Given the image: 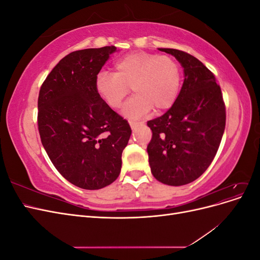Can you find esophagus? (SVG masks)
<instances>
[{
    "mask_svg": "<svg viewBox=\"0 0 260 260\" xmlns=\"http://www.w3.org/2000/svg\"><path fill=\"white\" fill-rule=\"evenodd\" d=\"M129 124H130L131 129H136V128L140 127V125H142L143 123L142 122H137V121H129Z\"/></svg>",
    "mask_w": 260,
    "mask_h": 260,
    "instance_id": "esophagus-1",
    "label": "esophagus"
}]
</instances>
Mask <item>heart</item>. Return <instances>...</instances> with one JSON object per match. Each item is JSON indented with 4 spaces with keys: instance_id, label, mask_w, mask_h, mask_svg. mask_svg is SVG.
I'll list each match as a JSON object with an SVG mask.
<instances>
[{
    "instance_id": "obj_1",
    "label": "heart",
    "mask_w": 260,
    "mask_h": 260,
    "mask_svg": "<svg viewBox=\"0 0 260 260\" xmlns=\"http://www.w3.org/2000/svg\"><path fill=\"white\" fill-rule=\"evenodd\" d=\"M95 91L113 109L119 108L130 89L136 93L122 109L128 118H140L154 108L167 111L178 98L181 70L178 62L167 55L144 51L124 55L114 64V73L96 75Z\"/></svg>"
}]
</instances>
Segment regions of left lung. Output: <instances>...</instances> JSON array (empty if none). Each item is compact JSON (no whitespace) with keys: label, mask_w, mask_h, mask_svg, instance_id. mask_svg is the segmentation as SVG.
<instances>
[{"label":"left lung","mask_w":260,"mask_h":260,"mask_svg":"<svg viewBox=\"0 0 260 260\" xmlns=\"http://www.w3.org/2000/svg\"><path fill=\"white\" fill-rule=\"evenodd\" d=\"M183 67L179 95L162 116L147 121L153 135L148 162L156 180L184 185L201 177L215 158L225 127V105L215 75L193 55L159 49Z\"/></svg>","instance_id":"8db88e82"}]
</instances>
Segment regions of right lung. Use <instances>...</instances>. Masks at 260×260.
Masks as SVG:
<instances>
[{"label":"right lung","mask_w":260,"mask_h":260,"mask_svg":"<svg viewBox=\"0 0 260 260\" xmlns=\"http://www.w3.org/2000/svg\"><path fill=\"white\" fill-rule=\"evenodd\" d=\"M116 46L75 51L41 85L38 128L54 167L70 183L99 190L118 178L131 136L128 121L95 91L96 75Z\"/></svg>","instance_id":"add662e5"}]
</instances>
